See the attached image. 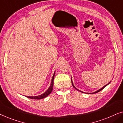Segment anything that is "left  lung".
Instances as JSON below:
<instances>
[{"instance_id": "1", "label": "left lung", "mask_w": 123, "mask_h": 123, "mask_svg": "<svg viewBox=\"0 0 123 123\" xmlns=\"http://www.w3.org/2000/svg\"><path fill=\"white\" fill-rule=\"evenodd\" d=\"M71 80H72V85H73V87H74V88L75 89V90H77V91H79L81 92H82V93H84V92H82V91H80V90H78V89H77V88H76V87H75V86H74V85H73V81H72V78H71ZM110 82H111V81H110V82H109V83H107V85H106L105 86H104L103 87H102V88H101L99 89V90H97V91H95V92H93V93H97V92H100V91H101V90H103V89H104V88H105V87L106 86H107V85H109V84L110 83Z\"/></svg>"}]
</instances>
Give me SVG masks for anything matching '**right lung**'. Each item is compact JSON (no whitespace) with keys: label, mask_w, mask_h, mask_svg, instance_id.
<instances>
[{"label":"right lung","mask_w":123,"mask_h":123,"mask_svg":"<svg viewBox=\"0 0 123 123\" xmlns=\"http://www.w3.org/2000/svg\"><path fill=\"white\" fill-rule=\"evenodd\" d=\"M55 72H54V73L53 76L52 77L51 79V85H50V87H49V88L44 93L41 94L39 96H26L28 98H31V99H35V100H38V99H43L45 97H46L48 96L49 95V94L51 93V92L53 91V85H54V76H55Z\"/></svg>","instance_id":"right-lung-1"}]
</instances>
